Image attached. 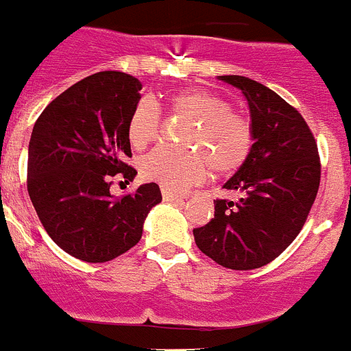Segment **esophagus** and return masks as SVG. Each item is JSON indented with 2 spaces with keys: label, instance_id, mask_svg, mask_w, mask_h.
Masks as SVG:
<instances>
[{
  "label": "esophagus",
  "instance_id": "esophagus-1",
  "mask_svg": "<svg viewBox=\"0 0 351 351\" xmlns=\"http://www.w3.org/2000/svg\"><path fill=\"white\" fill-rule=\"evenodd\" d=\"M161 195H163V200H165V202H182V200H184V197H182V195L172 193V191H169V190H163L161 191Z\"/></svg>",
  "mask_w": 351,
  "mask_h": 351
}]
</instances>
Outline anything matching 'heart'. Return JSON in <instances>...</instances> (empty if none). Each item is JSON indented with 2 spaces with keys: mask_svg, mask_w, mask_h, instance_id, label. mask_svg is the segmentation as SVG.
<instances>
[{
  "mask_svg": "<svg viewBox=\"0 0 351 351\" xmlns=\"http://www.w3.org/2000/svg\"><path fill=\"white\" fill-rule=\"evenodd\" d=\"M172 114L190 119L184 144L193 147L160 145L142 158L147 179L170 191H184L214 173H230L246 161L253 145V132L246 119L232 112L230 104L204 89H186L170 96ZM161 110L151 96L141 98L130 117L128 135L133 147H145L158 137ZM197 149H195L194 147Z\"/></svg>",
  "mask_w": 351,
  "mask_h": 351,
  "instance_id": "1",
  "label": "heart"
}]
</instances>
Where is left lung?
I'll list each match as a JSON object with an SVG mask.
<instances>
[{
	"label": "left lung",
	"mask_w": 351,
	"mask_h": 351,
	"mask_svg": "<svg viewBox=\"0 0 351 351\" xmlns=\"http://www.w3.org/2000/svg\"><path fill=\"white\" fill-rule=\"evenodd\" d=\"M218 79L246 98L253 145L223 184L239 198L216 200L214 218L193 235L216 263L250 271L278 258L299 235L318 193L320 158L304 117L278 93L247 77Z\"/></svg>",
	"instance_id": "obj_1"
}]
</instances>
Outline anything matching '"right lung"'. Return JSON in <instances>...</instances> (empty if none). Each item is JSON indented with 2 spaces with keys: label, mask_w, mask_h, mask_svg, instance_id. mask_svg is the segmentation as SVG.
Segmentation results:
<instances>
[{
  "label": "right lung",
  "mask_w": 351,
  "mask_h": 351,
  "mask_svg": "<svg viewBox=\"0 0 351 351\" xmlns=\"http://www.w3.org/2000/svg\"><path fill=\"white\" fill-rule=\"evenodd\" d=\"M141 89L128 73L98 71L61 93L33 126L27 193L52 241L84 262H108L135 246L161 202L156 182L121 198L110 193L116 173L126 181L137 176L125 160Z\"/></svg>",
  "instance_id": "1"
}]
</instances>
